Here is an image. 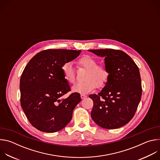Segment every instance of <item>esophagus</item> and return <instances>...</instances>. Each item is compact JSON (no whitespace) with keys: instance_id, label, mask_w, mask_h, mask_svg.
Masks as SVG:
<instances>
[{"instance_id":"34e87169","label":"esophagus","mask_w":160,"mask_h":160,"mask_svg":"<svg viewBox=\"0 0 160 160\" xmlns=\"http://www.w3.org/2000/svg\"><path fill=\"white\" fill-rule=\"evenodd\" d=\"M80 98H81V99H85V98H87V96H86V95H84V94H81V95H80Z\"/></svg>"}]
</instances>
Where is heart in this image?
<instances>
[{
	"label": "heart",
	"instance_id": "obj_1",
	"mask_svg": "<svg viewBox=\"0 0 160 160\" xmlns=\"http://www.w3.org/2000/svg\"><path fill=\"white\" fill-rule=\"evenodd\" d=\"M80 67L86 69L83 79L84 81L75 83L72 88L73 92L87 94L98 87H103L107 82L109 74L107 68L101 64H98V61L92 56H83L77 61ZM64 79L69 83L75 82V74L72 63L65 62L61 68Z\"/></svg>",
	"mask_w": 160,
	"mask_h": 160
}]
</instances>
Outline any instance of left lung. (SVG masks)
Segmentation results:
<instances>
[{
	"label": "left lung",
	"instance_id": "1",
	"mask_svg": "<svg viewBox=\"0 0 160 160\" xmlns=\"http://www.w3.org/2000/svg\"><path fill=\"white\" fill-rule=\"evenodd\" d=\"M88 51L104 58L109 72L106 85L98 94H91L94 106L91 117L99 127L115 129L133 117L142 96L138 66L125 52L112 49Z\"/></svg>",
	"mask_w": 160,
	"mask_h": 160
}]
</instances>
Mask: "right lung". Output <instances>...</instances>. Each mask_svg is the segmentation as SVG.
<instances>
[{"instance_id": "obj_1", "label": "right lung", "mask_w": 160, "mask_h": 160, "mask_svg": "<svg viewBox=\"0 0 160 160\" xmlns=\"http://www.w3.org/2000/svg\"><path fill=\"white\" fill-rule=\"evenodd\" d=\"M80 52L76 50H45L34 56L22 72L19 84L21 106L30 123L38 130L56 132L71 121L73 109L81 98L77 92L61 98L71 90L61 68Z\"/></svg>"}]
</instances>
